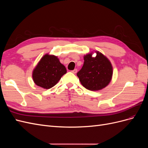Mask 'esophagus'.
<instances>
[{
  "label": "esophagus",
  "instance_id": "1",
  "mask_svg": "<svg viewBox=\"0 0 148 148\" xmlns=\"http://www.w3.org/2000/svg\"><path fill=\"white\" fill-rule=\"evenodd\" d=\"M77 71H78L77 69H74L73 70L71 71V72L73 73H77Z\"/></svg>",
  "mask_w": 148,
  "mask_h": 148
}]
</instances>
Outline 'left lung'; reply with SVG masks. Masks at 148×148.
Wrapping results in <instances>:
<instances>
[{
    "label": "left lung",
    "mask_w": 148,
    "mask_h": 148,
    "mask_svg": "<svg viewBox=\"0 0 148 148\" xmlns=\"http://www.w3.org/2000/svg\"><path fill=\"white\" fill-rule=\"evenodd\" d=\"M96 52L95 57H92V53L84 56V64L77 74L83 86L90 91L104 88L111 81L113 74L109 59L102 53Z\"/></svg>",
    "instance_id": "1"
}]
</instances>
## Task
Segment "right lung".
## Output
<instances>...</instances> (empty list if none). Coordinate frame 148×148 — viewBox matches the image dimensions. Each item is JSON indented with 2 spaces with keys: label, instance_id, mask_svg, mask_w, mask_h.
Returning a JSON list of instances; mask_svg holds the SVG:
<instances>
[{
  "label": "right lung",
  "instance_id": "1",
  "mask_svg": "<svg viewBox=\"0 0 148 148\" xmlns=\"http://www.w3.org/2000/svg\"><path fill=\"white\" fill-rule=\"evenodd\" d=\"M66 73L65 66L57 57L46 54L34 69L33 79L38 86L48 89L54 86Z\"/></svg>",
  "mask_w": 148,
  "mask_h": 148
}]
</instances>
